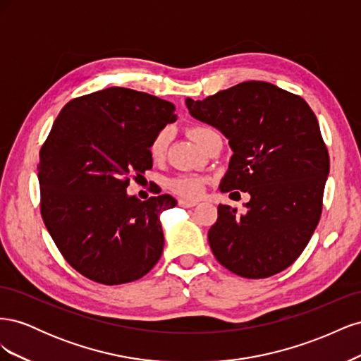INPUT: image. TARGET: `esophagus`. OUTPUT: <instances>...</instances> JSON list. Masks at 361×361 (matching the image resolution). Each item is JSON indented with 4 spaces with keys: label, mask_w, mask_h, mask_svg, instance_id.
I'll return each instance as SVG.
<instances>
[{
    "label": "esophagus",
    "mask_w": 361,
    "mask_h": 361,
    "mask_svg": "<svg viewBox=\"0 0 361 361\" xmlns=\"http://www.w3.org/2000/svg\"><path fill=\"white\" fill-rule=\"evenodd\" d=\"M178 203L182 207H192V206L197 204V202H195V200H187V199H179Z\"/></svg>",
    "instance_id": "1"
}]
</instances>
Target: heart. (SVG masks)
I'll use <instances>...</instances> for the list:
<instances>
[{
    "label": "heart",
    "instance_id": "1",
    "mask_svg": "<svg viewBox=\"0 0 361 361\" xmlns=\"http://www.w3.org/2000/svg\"><path fill=\"white\" fill-rule=\"evenodd\" d=\"M206 130H209V128L194 126L190 129V135L195 141V143H197V146L202 145V140H203V135L206 134ZM167 143H169V130L162 129L150 141V145H149L150 158L154 161H161L164 158V155H166ZM169 187L171 191L182 195V197L195 199L203 192L204 179L200 176H195V174H182V176L173 178L169 182Z\"/></svg>",
    "mask_w": 361,
    "mask_h": 361
}]
</instances>
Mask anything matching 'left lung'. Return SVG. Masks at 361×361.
<instances>
[{
  "instance_id": "obj_1",
  "label": "left lung",
  "mask_w": 361,
  "mask_h": 361,
  "mask_svg": "<svg viewBox=\"0 0 361 361\" xmlns=\"http://www.w3.org/2000/svg\"><path fill=\"white\" fill-rule=\"evenodd\" d=\"M190 114L228 138L233 155L220 190L250 194L245 211L218 204L207 232L214 256L244 279H267L300 257L319 223L329 150L301 96L245 81L203 101Z\"/></svg>"
}]
</instances>
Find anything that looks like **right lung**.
Segmentation results:
<instances>
[{
    "label": "right lung",
    "mask_w": 361,
    "mask_h": 361,
    "mask_svg": "<svg viewBox=\"0 0 361 361\" xmlns=\"http://www.w3.org/2000/svg\"><path fill=\"white\" fill-rule=\"evenodd\" d=\"M171 102L110 87L69 101L40 147V214L68 264L101 285L138 280L162 255L169 194L141 202L130 179L152 169L149 145L176 120Z\"/></svg>",
    "instance_id": "right-lung-1"
}]
</instances>
